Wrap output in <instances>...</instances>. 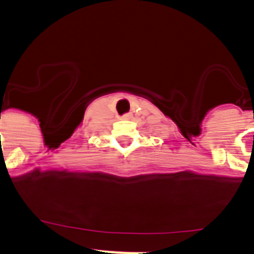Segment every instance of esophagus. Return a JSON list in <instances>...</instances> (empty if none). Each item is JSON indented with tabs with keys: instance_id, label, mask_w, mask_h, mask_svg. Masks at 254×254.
Listing matches in <instances>:
<instances>
[{
	"instance_id": "obj_1",
	"label": "esophagus",
	"mask_w": 254,
	"mask_h": 254,
	"mask_svg": "<svg viewBox=\"0 0 254 254\" xmlns=\"http://www.w3.org/2000/svg\"><path fill=\"white\" fill-rule=\"evenodd\" d=\"M132 117H133V116H132V113H126V114H123V116H122V120L128 121V120H131Z\"/></svg>"
}]
</instances>
